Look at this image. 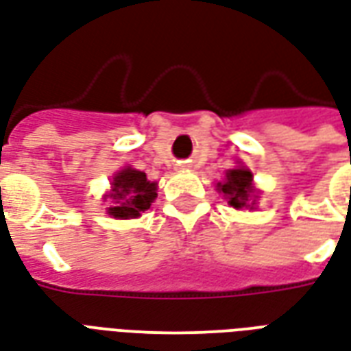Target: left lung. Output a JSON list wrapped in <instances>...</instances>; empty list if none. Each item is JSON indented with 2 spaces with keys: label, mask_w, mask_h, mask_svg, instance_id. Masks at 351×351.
I'll return each mask as SVG.
<instances>
[{
  "label": "left lung",
  "mask_w": 351,
  "mask_h": 351,
  "mask_svg": "<svg viewBox=\"0 0 351 351\" xmlns=\"http://www.w3.org/2000/svg\"><path fill=\"white\" fill-rule=\"evenodd\" d=\"M218 191L233 209H255L257 191L254 186V173L244 166L233 168L226 173V181L218 183Z\"/></svg>",
  "instance_id": "left-lung-1"
}]
</instances>
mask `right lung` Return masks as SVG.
<instances>
[{"label":"right lung","mask_w":351,"mask_h":351,"mask_svg":"<svg viewBox=\"0 0 351 351\" xmlns=\"http://www.w3.org/2000/svg\"><path fill=\"white\" fill-rule=\"evenodd\" d=\"M107 197H110L112 202L107 209L112 218L118 220L138 218L144 210L149 209V205L157 197V183L147 181L146 173L128 166L114 173L110 192L105 196V199Z\"/></svg>","instance_id":"right-lung-1"}]
</instances>
